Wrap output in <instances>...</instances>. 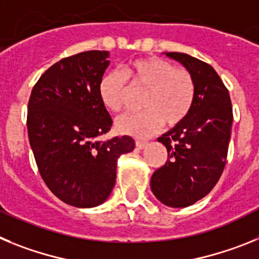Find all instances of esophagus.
<instances>
[{"label":"esophagus","mask_w":259,"mask_h":259,"mask_svg":"<svg viewBox=\"0 0 259 259\" xmlns=\"http://www.w3.org/2000/svg\"><path fill=\"white\" fill-rule=\"evenodd\" d=\"M146 145H148V143H146V141L136 140V148H137V149H144Z\"/></svg>","instance_id":"34e87169"}]
</instances>
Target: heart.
Instances as JSON below:
<instances>
[{
	"label": "heart",
	"mask_w": 259,
	"mask_h": 259,
	"mask_svg": "<svg viewBox=\"0 0 259 259\" xmlns=\"http://www.w3.org/2000/svg\"><path fill=\"white\" fill-rule=\"evenodd\" d=\"M132 88L145 89L137 113H125L116 118L118 132L135 137H148L161 128L162 123L174 125L188 115L194 102L196 85L184 68H175L158 57L131 62L120 72L111 71L98 84V95L106 109L119 111Z\"/></svg>",
	"instance_id": "1"
}]
</instances>
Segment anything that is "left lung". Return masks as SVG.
Masks as SVG:
<instances>
[{
    "label": "left lung",
    "mask_w": 259,
    "mask_h": 259,
    "mask_svg": "<svg viewBox=\"0 0 259 259\" xmlns=\"http://www.w3.org/2000/svg\"><path fill=\"white\" fill-rule=\"evenodd\" d=\"M192 75L196 96L182 122L158 137L167 149V162L154 171L150 189L159 202L187 207L214 188L223 172L232 127L227 88L210 65L185 53H163Z\"/></svg>",
    "instance_id": "1"
}]
</instances>
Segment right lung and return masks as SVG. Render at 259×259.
<instances>
[{
	"label": "right lung",
	"instance_id": "add662e5",
	"mask_svg": "<svg viewBox=\"0 0 259 259\" xmlns=\"http://www.w3.org/2000/svg\"><path fill=\"white\" fill-rule=\"evenodd\" d=\"M109 57L89 50L61 59L41 75L28 102V139L41 178L56 197L81 209L109 198L118 158L135 149L131 136L98 140L113 125L98 95Z\"/></svg>",
	"mask_w": 259,
	"mask_h": 259
}]
</instances>
